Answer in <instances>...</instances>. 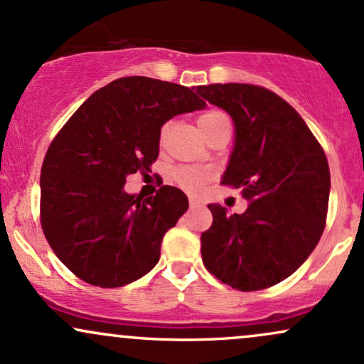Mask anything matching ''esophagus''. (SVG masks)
<instances>
[{
	"label": "esophagus",
	"instance_id": "34e87169",
	"mask_svg": "<svg viewBox=\"0 0 364 364\" xmlns=\"http://www.w3.org/2000/svg\"><path fill=\"white\" fill-rule=\"evenodd\" d=\"M198 207H202V203H200L196 198H190V208H191V210H193V208H198Z\"/></svg>",
	"mask_w": 364,
	"mask_h": 364
}]
</instances>
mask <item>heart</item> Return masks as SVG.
I'll return each instance as SVG.
<instances>
[{
    "label": "heart",
    "mask_w": 364,
    "mask_h": 364,
    "mask_svg": "<svg viewBox=\"0 0 364 364\" xmlns=\"http://www.w3.org/2000/svg\"><path fill=\"white\" fill-rule=\"evenodd\" d=\"M225 124H229L228 114H225L223 109H215V107L200 112V114L196 116V127H198L200 132H202V135L205 136L207 140L214 135L217 129L225 127ZM168 132H169V123L162 124L161 133H159V139H161V141H164ZM210 178H212V173L208 169L191 168V166L176 168L173 173H171V179H173L179 188L190 191V193H198V191L205 186V183L210 181Z\"/></svg>",
    "instance_id": "heart-1"
}]
</instances>
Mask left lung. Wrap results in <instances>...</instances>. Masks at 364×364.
Wrapping results in <instances>:
<instances>
[{
  "label": "left lung",
  "instance_id": "obj_1",
  "mask_svg": "<svg viewBox=\"0 0 364 364\" xmlns=\"http://www.w3.org/2000/svg\"><path fill=\"white\" fill-rule=\"evenodd\" d=\"M196 92L229 112L235 150L223 185L241 188L245 214L208 205L203 265L237 291H260L289 277L325 229L330 171L323 149L291 104L252 83H210Z\"/></svg>",
  "mask_w": 364,
  "mask_h": 364
}]
</instances>
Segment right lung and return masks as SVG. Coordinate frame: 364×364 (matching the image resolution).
Wrapping results in <instances>:
<instances>
[{"mask_svg":"<svg viewBox=\"0 0 364 364\" xmlns=\"http://www.w3.org/2000/svg\"><path fill=\"white\" fill-rule=\"evenodd\" d=\"M205 106L178 83L123 77L95 90L58 132L41 168V225L78 279L121 287L156 267L188 198L169 185L149 198L128 195L124 183L157 161L166 121Z\"/></svg>","mask_w":364,"mask_h":364,"instance_id":"right-lung-1","label":"right lung"}]
</instances>
